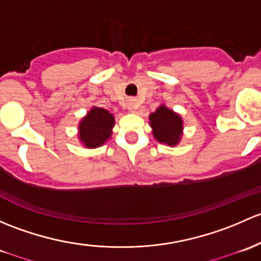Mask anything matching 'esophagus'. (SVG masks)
I'll use <instances>...</instances> for the list:
<instances>
[{
  "instance_id": "obj_1",
  "label": "esophagus",
  "mask_w": 261,
  "mask_h": 261,
  "mask_svg": "<svg viewBox=\"0 0 261 261\" xmlns=\"http://www.w3.org/2000/svg\"><path fill=\"white\" fill-rule=\"evenodd\" d=\"M129 111H130V112H134V111H136V108H134L133 106H129Z\"/></svg>"
}]
</instances>
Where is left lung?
Instances as JSON below:
<instances>
[{"label":"left lung","instance_id":"1","mask_svg":"<svg viewBox=\"0 0 261 261\" xmlns=\"http://www.w3.org/2000/svg\"><path fill=\"white\" fill-rule=\"evenodd\" d=\"M150 127L153 128V136L161 143L168 146H176L181 139L182 120L176 113L161 106L154 113L149 115Z\"/></svg>","mask_w":261,"mask_h":261}]
</instances>
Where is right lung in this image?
Returning <instances> with one entry per match:
<instances>
[{"label": "right lung", "mask_w": 261, "mask_h": 261, "mask_svg": "<svg viewBox=\"0 0 261 261\" xmlns=\"http://www.w3.org/2000/svg\"><path fill=\"white\" fill-rule=\"evenodd\" d=\"M113 125H114L113 114L106 109L94 107L88 113L87 117L80 122V141L88 148H95V147L101 146L111 137Z\"/></svg>", "instance_id": "1"}]
</instances>
